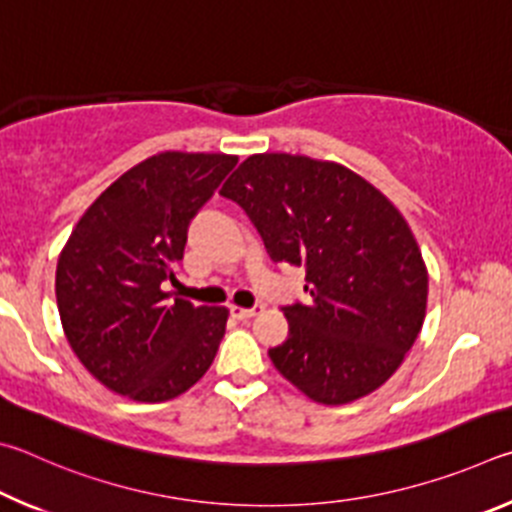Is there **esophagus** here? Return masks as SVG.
Here are the masks:
<instances>
[{"label":"esophagus","mask_w":512,"mask_h":512,"mask_svg":"<svg viewBox=\"0 0 512 512\" xmlns=\"http://www.w3.org/2000/svg\"><path fill=\"white\" fill-rule=\"evenodd\" d=\"M258 312H263V306H254V308L231 306V317H236V319H251V317H256Z\"/></svg>","instance_id":"obj_1"}]
</instances>
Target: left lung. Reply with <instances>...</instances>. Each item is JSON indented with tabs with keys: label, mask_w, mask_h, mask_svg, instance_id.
I'll return each mask as SVG.
<instances>
[{
	"label": "left lung",
	"mask_w": 512,
	"mask_h": 512,
	"mask_svg": "<svg viewBox=\"0 0 512 512\" xmlns=\"http://www.w3.org/2000/svg\"><path fill=\"white\" fill-rule=\"evenodd\" d=\"M220 195L238 202L274 263L306 267L308 303L283 308L270 348L285 380L321 405L380 389L414 346L429 276L407 220L362 175L288 152L251 155Z\"/></svg>",
	"instance_id": "1"
}]
</instances>
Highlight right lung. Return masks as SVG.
Returning a JSON list of instances; mask_svg holds the SVG:
<instances>
[{
	"instance_id": "add662e5",
	"label": "right lung",
	"mask_w": 512,
	"mask_h": 512,
	"mask_svg": "<svg viewBox=\"0 0 512 512\" xmlns=\"http://www.w3.org/2000/svg\"><path fill=\"white\" fill-rule=\"evenodd\" d=\"M236 164L224 152H157L107 186L62 247V330L110 391L164 402L209 371L229 310L184 299L168 306L161 283L175 281L188 222Z\"/></svg>"
}]
</instances>
